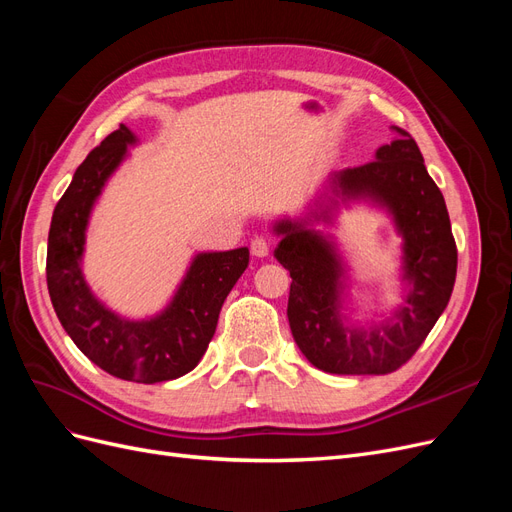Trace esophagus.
I'll list each match as a JSON object with an SVG mask.
<instances>
[{
    "label": "esophagus",
    "instance_id": "obj_1",
    "mask_svg": "<svg viewBox=\"0 0 512 512\" xmlns=\"http://www.w3.org/2000/svg\"><path fill=\"white\" fill-rule=\"evenodd\" d=\"M252 254L254 256H258V258H265V256H269V252H271V239H267V237H256V239H252Z\"/></svg>",
    "mask_w": 512,
    "mask_h": 512
}]
</instances>
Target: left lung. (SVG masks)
<instances>
[{"instance_id": "1", "label": "left lung", "mask_w": 512, "mask_h": 512, "mask_svg": "<svg viewBox=\"0 0 512 512\" xmlns=\"http://www.w3.org/2000/svg\"><path fill=\"white\" fill-rule=\"evenodd\" d=\"M391 130L395 141L380 147L376 160L333 175V185L346 196L378 200L395 215L404 235V271L412 288L393 324L369 333L346 329L337 303L342 262L333 243L303 224L275 226L284 235L275 258L292 277V337L305 359L329 374H391L408 363L438 322L455 286L457 245L444 196L429 177L414 138L397 126Z\"/></svg>"}]
</instances>
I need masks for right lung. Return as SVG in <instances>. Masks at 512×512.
Returning a JSON list of instances; mask_svg holds the SVG:
<instances>
[{"instance_id":"right-lung-1","label":"right lung","mask_w":512,"mask_h":512,"mask_svg":"<svg viewBox=\"0 0 512 512\" xmlns=\"http://www.w3.org/2000/svg\"><path fill=\"white\" fill-rule=\"evenodd\" d=\"M136 141L123 126L108 134L76 168L53 211L46 286L61 327L106 374L130 382H164L192 371L218 327L220 309L250 262L247 247L198 254L173 303L151 320H123L91 294L81 273L85 228L104 181Z\"/></svg>"}]
</instances>
